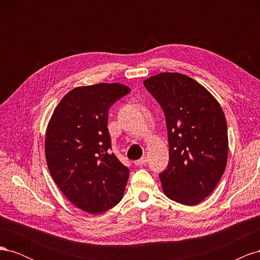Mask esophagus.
I'll list each match as a JSON object with an SVG mask.
<instances>
[{
	"label": "esophagus",
	"mask_w": 260,
	"mask_h": 260,
	"mask_svg": "<svg viewBox=\"0 0 260 260\" xmlns=\"http://www.w3.org/2000/svg\"><path fill=\"white\" fill-rule=\"evenodd\" d=\"M147 162V158L146 157H142V158L139 159V160H136L135 161V165H137V166H140V165H145Z\"/></svg>",
	"instance_id": "1"
}]
</instances>
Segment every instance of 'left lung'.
Returning <instances> with one entry per match:
<instances>
[{"instance_id": "1", "label": "left lung", "mask_w": 260, "mask_h": 260, "mask_svg": "<svg viewBox=\"0 0 260 260\" xmlns=\"http://www.w3.org/2000/svg\"><path fill=\"white\" fill-rule=\"evenodd\" d=\"M162 108L169 162L159 174L167 198L198 205L215 190L228 159V128L217 100L192 78L162 73L144 81Z\"/></svg>"}]
</instances>
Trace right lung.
<instances>
[{
	"label": "right lung",
	"instance_id": "right-lung-1",
	"mask_svg": "<svg viewBox=\"0 0 260 260\" xmlns=\"http://www.w3.org/2000/svg\"><path fill=\"white\" fill-rule=\"evenodd\" d=\"M131 90L120 83L78 86L61 99L45 136V157L54 182L89 214L113 208L123 196L129 169L112 153L111 106Z\"/></svg>",
	"mask_w": 260,
	"mask_h": 260
}]
</instances>
